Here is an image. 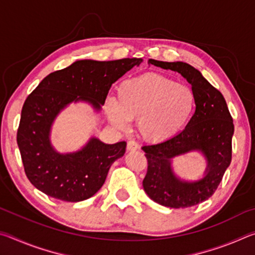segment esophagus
Returning a JSON list of instances; mask_svg holds the SVG:
<instances>
[{"label": "esophagus", "mask_w": 255, "mask_h": 255, "mask_svg": "<svg viewBox=\"0 0 255 255\" xmlns=\"http://www.w3.org/2000/svg\"><path fill=\"white\" fill-rule=\"evenodd\" d=\"M138 147H139V145H138V143L135 140H129L127 143V149L130 150V152L138 149Z\"/></svg>", "instance_id": "esophagus-1"}]
</instances>
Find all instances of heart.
Masks as SVG:
<instances>
[{
    "mask_svg": "<svg viewBox=\"0 0 255 255\" xmlns=\"http://www.w3.org/2000/svg\"><path fill=\"white\" fill-rule=\"evenodd\" d=\"M196 108V96L188 85L155 73L124 81L116 100L106 102L110 122L126 127L138 120L144 138L153 141L169 139L188 124Z\"/></svg>",
    "mask_w": 255,
    "mask_h": 255,
    "instance_id": "obj_1",
    "label": "heart"
}]
</instances>
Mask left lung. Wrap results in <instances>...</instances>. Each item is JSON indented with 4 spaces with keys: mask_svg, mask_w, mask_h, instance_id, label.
Listing matches in <instances>:
<instances>
[{
    "mask_svg": "<svg viewBox=\"0 0 255 255\" xmlns=\"http://www.w3.org/2000/svg\"><path fill=\"white\" fill-rule=\"evenodd\" d=\"M149 64L180 73L192 85L196 111L178 135L158 144L141 147L147 158V173L143 180L145 192L157 204L170 208H188L214 195L232 161L234 124L223 94L195 67L182 62ZM201 150L209 159L207 173L197 183H183L170 170V159L178 154Z\"/></svg>",
    "mask_w": 255,
    "mask_h": 255,
    "instance_id": "obj_1",
    "label": "left lung"
}]
</instances>
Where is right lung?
<instances>
[{
  "label": "right lung",
  "mask_w": 255,
  "mask_h": 255,
  "mask_svg": "<svg viewBox=\"0 0 255 255\" xmlns=\"http://www.w3.org/2000/svg\"><path fill=\"white\" fill-rule=\"evenodd\" d=\"M141 60H77L50 73L29 94L21 111L16 141L24 173L38 190L68 202L89 199L100 190L111 164L125 154L126 141L108 145L92 138L79 152L59 154L50 145V126L58 112L73 101H88L100 110L112 83Z\"/></svg>",
  "instance_id": "obj_1"
}]
</instances>
